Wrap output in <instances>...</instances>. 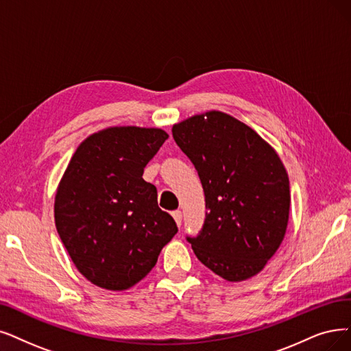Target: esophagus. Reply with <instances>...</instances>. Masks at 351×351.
<instances>
[{"label": "esophagus", "instance_id": "obj_1", "mask_svg": "<svg viewBox=\"0 0 351 351\" xmlns=\"http://www.w3.org/2000/svg\"><path fill=\"white\" fill-rule=\"evenodd\" d=\"M173 217H174L176 223H177V226L180 228L181 226V221H183V213H181V210H174Z\"/></svg>", "mask_w": 351, "mask_h": 351}]
</instances>
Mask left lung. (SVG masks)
Segmentation results:
<instances>
[{"mask_svg": "<svg viewBox=\"0 0 351 351\" xmlns=\"http://www.w3.org/2000/svg\"><path fill=\"white\" fill-rule=\"evenodd\" d=\"M173 136L204 190L203 226L186 236L195 256L228 281L256 275L288 224L289 180L281 160L247 125L217 110L174 125Z\"/></svg>", "mask_w": 351, "mask_h": 351, "instance_id": "1", "label": "left lung"}]
</instances>
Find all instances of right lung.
I'll list each match as a JSON object with an SVG mask.
<instances>
[{
	"mask_svg": "<svg viewBox=\"0 0 351 351\" xmlns=\"http://www.w3.org/2000/svg\"><path fill=\"white\" fill-rule=\"evenodd\" d=\"M168 138L157 128L90 135L70 160L54 202L56 229L79 272L97 287L128 289L156 266L178 232L158 207L145 165Z\"/></svg>",
	"mask_w": 351,
	"mask_h": 351,
	"instance_id": "right-lung-1",
	"label": "right lung"
}]
</instances>
